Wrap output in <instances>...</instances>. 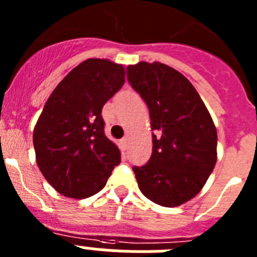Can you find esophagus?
<instances>
[{
	"instance_id": "esophagus-1",
	"label": "esophagus",
	"mask_w": 257,
	"mask_h": 257,
	"mask_svg": "<svg viewBox=\"0 0 257 257\" xmlns=\"http://www.w3.org/2000/svg\"><path fill=\"white\" fill-rule=\"evenodd\" d=\"M127 144H128V139H127V138H123V139L119 142V147H121V149L123 152L127 149Z\"/></svg>"
}]
</instances>
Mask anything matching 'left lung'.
<instances>
[{
    "label": "left lung",
    "mask_w": 257,
    "mask_h": 257,
    "mask_svg": "<svg viewBox=\"0 0 257 257\" xmlns=\"http://www.w3.org/2000/svg\"><path fill=\"white\" fill-rule=\"evenodd\" d=\"M127 79L147 103L153 151L136 181L148 199L176 207L196 197L216 163L217 133L194 86L180 72L154 61L127 67Z\"/></svg>",
    "instance_id": "left-lung-1"
}]
</instances>
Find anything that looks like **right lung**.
<instances>
[{"instance_id": "obj_1", "label": "right lung", "mask_w": 257, "mask_h": 257, "mask_svg": "<svg viewBox=\"0 0 257 257\" xmlns=\"http://www.w3.org/2000/svg\"><path fill=\"white\" fill-rule=\"evenodd\" d=\"M123 83V65L87 59L47 99L33 131V145L41 172L63 196H94L121 162V152L104 134L101 109Z\"/></svg>"}]
</instances>
